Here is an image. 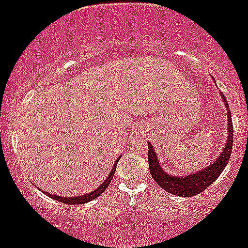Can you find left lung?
<instances>
[{
  "label": "left lung",
  "instance_id": "8db88e82",
  "mask_svg": "<svg viewBox=\"0 0 248 248\" xmlns=\"http://www.w3.org/2000/svg\"><path fill=\"white\" fill-rule=\"evenodd\" d=\"M222 97L223 104L227 108V124H229V138L227 141L223 146L222 153L220 156L215 160L214 163L205 169H201L200 171L195 172V174H189L186 176H171V175L166 174L160 166V163L157 161V155L155 150L151 148V144L148 143L149 151H148V160H149V169H150V174L153 176L156 184L161 186L164 190L172 195L177 196H184V198H189V196H195V195L202 192L206 187H209L222 172V170L226 168L229 159L231 156L232 145H233V126H232L231 119V111H230L227 100L225 99L223 94Z\"/></svg>",
  "mask_w": 248,
  "mask_h": 248
}]
</instances>
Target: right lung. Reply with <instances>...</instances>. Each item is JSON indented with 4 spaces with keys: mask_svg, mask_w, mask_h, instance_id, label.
I'll use <instances>...</instances> for the list:
<instances>
[{
    "mask_svg": "<svg viewBox=\"0 0 248 248\" xmlns=\"http://www.w3.org/2000/svg\"><path fill=\"white\" fill-rule=\"evenodd\" d=\"M118 161H119V159H117V161H115V164H114L113 169H111L110 174H109L108 177H107V179L103 181L102 185H100L99 187H97V189L94 190V191H92L91 194L79 195V196H76V198H61V196H57V195H52V194H47V192H45V194L47 195V196H49V198L59 201V202L68 203V205H80V203H85V202H88V201L94 200V199H97L98 196H100V195L104 192V190L109 186V184H110L111 179H113V176H114V172H115V169H117Z\"/></svg>",
    "mask_w": 248,
    "mask_h": 248,
    "instance_id": "obj_1",
    "label": "right lung"
}]
</instances>
